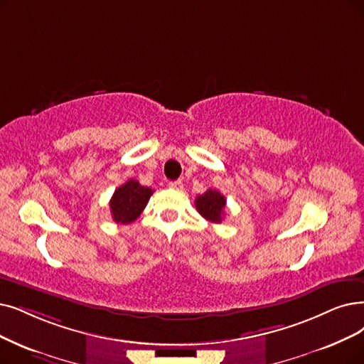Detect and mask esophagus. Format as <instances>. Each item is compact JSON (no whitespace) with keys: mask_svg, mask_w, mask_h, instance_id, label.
<instances>
[{"mask_svg":"<svg viewBox=\"0 0 364 364\" xmlns=\"http://www.w3.org/2000/svg\"><path fill=\"white\" fill-rule=\"evenodd\" d=\"M168 186L171 188V190L181 191L182 188H183V183H182V181H171V182H168Z\"/></svg>","mask_w":364,"mask_h":364,"instance_id":"34e87169","label":"esophagus"}]
</instances>
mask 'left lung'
Listing matches in <instances>:
<instances>
[{
    "instance_id": "1",
    "label": "left lung",
    "mask_w": 364,
    "mask_h": 364,
    "mask_svg": "<svg viewBox=\"0 0 364 364\" xmlns=\"http://www.w3.org/2000/svg\"><path fill=\"white\" fill-rule=\"evenodd\" d=\"M196 208L198 213L206 218L210 223L220 224L223 221V215L225 209V197L216 190H208L196 198Z\"/></svg>"
}]
</instances>
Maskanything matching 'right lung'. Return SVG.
<instances>
[{
	"label": "right lung",
	"mask_w": 364,
	"mask_h": 364,
	"mask_svg": "<svg viewBox=\"0 0 364 364\" xmlns=\"http://www.w3.org/2000/svg\"><path fill=\"white\" fill-rule=\"evenodd\" d=\"M152 190L140 185L136 179H129L119 188H116L110 198V213L114 223L129 224L136 221L146 208L152 196Z\"/></svg>",
	"instance_id": "1"
}]
</instances>
